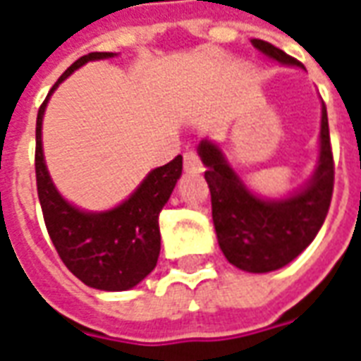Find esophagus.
<instances>
[{
    "label": "esophagus",
    "instance_id": "1",
    "mask_svg": "<svg viewBox=\"0 0 361 361\" xmlns=\"http://www.w3.org/2000/svg\"><path fill=\"white\" fill-rule=\"evenodd\" d=\"M183 168H185V172H201L203 170L201 168V160L197 157L195 150H188L183 154Z\"/></svg>",
    "mask_w": 361,
    "mask_h": 361
}]
</instances>
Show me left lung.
<instances>
[{"mask_svg":"<svg viewBox=\"0 0 361 361\" xmlns=\"http://www.w3.org/2000/svg\"><path fill=\"white\" fill-rule=\"evenodd\" d=\"M253 48L280 66H303L265 40H251ZM207 168L211 189L212 222L224 257L245 272L279 271L292 263L325 222L333 197L334 164L326 108H321L319 154L315 170L302 188L280 199L253 193L230 166L219 142L203 139L197 147Z\"/></svg>","mask_w":361,"mask_h":361,"instance_id":"obj_1","label":"left lung"}]
</instances>
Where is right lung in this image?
<instances>
[{
	"label": "right lung",
	"instance_id": "add662e5",
	"mask_svg": "<svg viewBox=\"0 0 361 361\" xmlns=\"http://www.w3.org/2000/svg\"><path fill=\"white\" fill-rule=\"evenodd\" d=\"M114 56L118 54L92 51L77 59L51 87L36 118V185L51 243L77 279L104 292L131 290L157 267L160 255L158 214L181 176V157H176L172 162L150 170L121 203L98 212L69 203L54 185L42 149L44 111L50 96L79 67Z\"/></svg>",
	"mask_w": 361,
	"mask_h": 361
}]
</instances>
